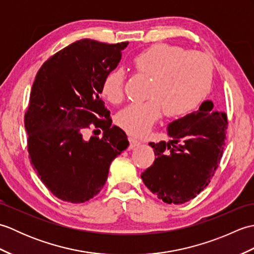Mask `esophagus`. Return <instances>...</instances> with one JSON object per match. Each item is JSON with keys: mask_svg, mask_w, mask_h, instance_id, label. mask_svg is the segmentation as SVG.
<instances>
[{"mask_svg": "<svg viewBox=\"0 0 254 254\" xmlns=\"http://www.w3.org/2000/svg\"><path fill=\"white\" fill-rule=\"evenodd\" d=\"M128 143H130V148H134V147H136V146H138L139 144H141V142L139 141H137V139H135V138H133V137H128Z\"/></svg>", "mask_w": 254, "mask_h": 254, "instance_id": "esophagus-1", "label": "esophagus"}]
</instances>
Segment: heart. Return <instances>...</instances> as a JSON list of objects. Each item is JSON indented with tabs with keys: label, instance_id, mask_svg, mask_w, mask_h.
Returning <instances> with one entry per match:
<instances>
[{
	"label": "heart",
	"instance_id": "heart-1",
	"mask_svg": "<svg viewBox=\"0 0 254 254\" xmlns=\"http://www.w3.org/2000/svg\"><path fill=\"white\" fill-rule=\"evenodd\" d=\"M137 74L150 78L147 101L132 104L117 115V124L134 136H144L165 116L178 118L199 105L212 84V64L206 56L180 47L157 44L134 57ZM101 96L111 105L124 98V73L116 69L102 79Z\"/></svg>",
	"mask_w": 254,
	"mask_h": 254
}]
</instances>
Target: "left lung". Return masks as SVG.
I'll use <instances>...</instances> for the list:
<instances>
[{
    "instance_id": "left-lung-1",
    "label": "left lung",
    "mask_w": 254,
    "mask_h": 254,
    "mask_svg": "<svg viewBox=\"0 0 254 254\" xmlns=\"http://www.w3.org/2000/svg\"><path fill=\"white\" fill-rule=\"evenodd\" d=\"M227 115L205 100L197 111L168 124L170 141L149 143L154 164L141 175L144 185L168 204H183L208 186L222 159Z\"/></svg>"
}]
</instances>
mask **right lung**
<instances>
[{
    "label": "right lung",
    "instance_id": "right-lung-1",
    "mask_svg": "<svg viewBox=\"0 0 254 254\" xmlns=\"http://www.w3.org/2000/svg\"><path fill=\"white\" fill-rule=\"evenodd\" d=\"M128 42L75 41L42 64L25 113L30 163L58 198L84 203L105 186L109 167L128 146L127 134L111 127L99 97L102 79L121 60ZM91 126L102 138L85 139Z\"/></svg>",
    "mask_w": 254,
    "mask_h": 254
}]
</instances>
